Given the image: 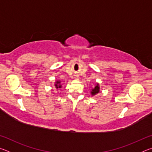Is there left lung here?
Listing matches in <instances>:
<instances>
[{
	"instance_id": "obj_1",
	"label": "left lung",
	"mask_w": 152,
	"mask_h": 152,
	"mask_svg": "<svg viewBox=\"0 0 152 152\" xmlns=\"http://www.w3.org/2000/svg\"><path fill=\"white\" fill-rule=\"evenodd\" d=\"M99 92V86L96 85L94 87V88L92 89V91H91V94L92 95H95L96 94H97Z\"/></svg>"
}]
</instances>
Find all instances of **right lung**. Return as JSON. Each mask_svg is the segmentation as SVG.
<instances>
[{
	"label": "right lung",
	"mask_w": 152,
	"mask_h": 152,
	"mask_svg": "<svg viewBox=\"0 0 152 152\" xmlns=\"http://www.w3.org/2000/svg\"><path fill=\"white\" fill-rule=\"evenodd\" d=\"M60 82H59V81H57V82H56V84H55V86H56V88H61V85L60 84Z\"/></svg>",
	"instance_id": "add662e5"
}]
</instances>
